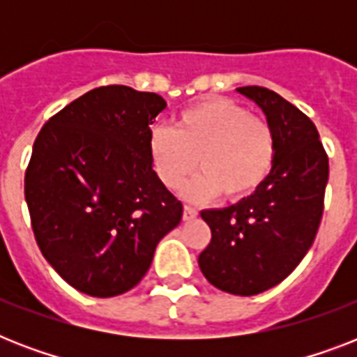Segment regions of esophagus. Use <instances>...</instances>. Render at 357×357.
Segmentation results:
<instances>
[{
	"label": "esophagus",
	"instance_id": "obj_1",
	"mask_svg": "<svg viewBox=\"0 0 357 357\" xmlns=\"http://www.w3.org/2000/svg\"><path fill=\"white\" fill-rule=\"evenodd\" d=\"M198 217V211L196 209H192V207L185 206L183 207V220H192V218Z\"/></svg>",
	"mask_w": 357,
	"mask_h": 357
}]
</instances>
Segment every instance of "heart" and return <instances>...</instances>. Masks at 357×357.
Listing matches in <instances>:
<instances>
[{"instance_id":"obj_1","label":"heart","mask_w":357,"mask_h":357,"mask_svg":"<svg viewBox=\"0 0 357 357\" xmlns=\"http://www.w3.org/2000/svg\"><path fill=\"white\" fill-rule=\"evenodd\" d=\"M148 151L157 178L178 187L196 168L202 172L181 187L190 202H206L222 192L241 200L259 189L276 159V139L268 122L228 98H209L179 113L176 129L155 126Z\"/></svg>"}]
</instances>
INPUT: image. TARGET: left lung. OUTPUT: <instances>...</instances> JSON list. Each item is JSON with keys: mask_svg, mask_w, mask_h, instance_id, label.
Here are the masks:
<instances>
[{"mask_svg": "<svg viewBox=\"0 0 357 357\" xmlns=\"http://www.w3.org/2000/svg\"><path fill=\"white\" fill-rule=\"evenodd\" d=\"M237 92L265 113L276 139V159L254 195L200 213L211 228V243L198 265L220 291L252 296L283 282L311 248L330 167L315 123L298 107L265 86H238Z\"/></svg>", "mask_w": 357, "mask_h": 357, "instance_id": "obj_1", "label": "left lung"}]
</instances>
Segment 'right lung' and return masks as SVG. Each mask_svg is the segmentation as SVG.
Instances as JSON below:
<instances>
[{"instance_id": "1", "label": "right lung", "mask_w": 357, "mask_h": 357, "mask_svg": "<svg viewBox=\"0 0 357 357\" xmlns=\"http://www.w3.org/2000/svg\"><path fill=\"white\" fill-rule=\"evenodd\" d=\"M167 102L109 85L44 123L25 170V202L42 255L81 293L109 298L144 278L183 206L157 178L150 126Z\"/></svg>"}]
</instances>
